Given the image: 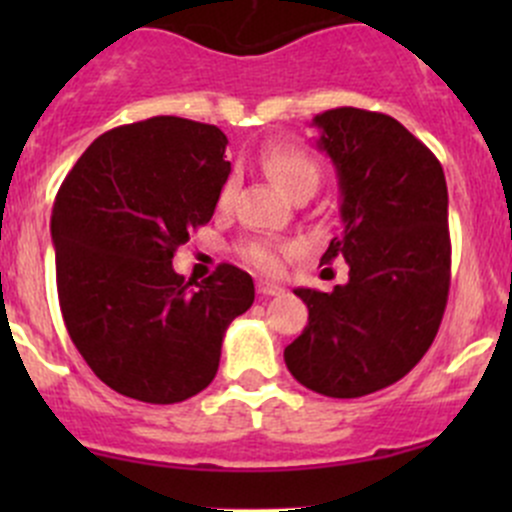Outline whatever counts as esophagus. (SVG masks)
Masks as SVG:
<instances>
[{"instance_id":"esophagus-1","label":"esophagus","mask_w":512,"mask_h":512,"mask_svg":"<svg viewBox=\"0 0 512 512\" xmlns=\"http://www.w3.org/2000/svg\"><path fill=\"white\" fill-rule=\"evenodd\" d=\"M257 292L265 294V297H280V294H285V287L275 285V282L257 280Z\"/></svg>"}]
</instances>
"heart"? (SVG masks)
<instances>
[{
	"label": "heart",
	"instance_id": "obj_1",
	"mask_svg": "<svg viewBox=\"0 0 512 512\" xmlns=\"http://www.w3.org/2000/svg\"><path fill=\"white\" fill-rule=\"evenodd\" d=\"M262 165H265L267 173L272 175L277 185L282 190H287L289 195L299 188H314L317 190L319 178H322V168H319L317 158L307 151V148L297 146V143L289 141H275L267 143L262 148ZM235 195V178H227L220 188V205H227ZM292 247L285 242L267 240V237H257V240H247L240 247V255L245 257L250 265H255L262 272H277L285 262Z\"/></svg>",
	"mask_w": 512,
	"mask_h": 512
}]
</instances>
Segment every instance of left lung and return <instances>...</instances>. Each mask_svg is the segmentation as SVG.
<instances>
[{
  "instance_id": "1",
  "label": "left lung",
  "mask_w": 512,
  "mask_h": 512,
  "mask_svg": "<svg viewBox=\"0 0 512 512\" xmlns=\"http://www.w3.org/2000/svg\"><path fill=\"white\" fill-rule=\"evenodd\" d=\"M312 123L342 190L344 230L322 265L347 260L349 282L332 292L294 289L309 322L285 364L317 394L356 399L404 379L441 327L451 285L446 175L386 113L344 106Z\"/></svg>"
}]
</instances>
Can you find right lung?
I'll use <instances>...</instances> for the list:
<instances>
[{
    "instance_id": "obj_1",
    "label": "right lung",
    "mask_w": 512,
    "mask_h": 512,
    "mask_svg": "<svg viewBox=\"0 0 512 512\" xmlns=\"http://www.w3.org/2000/svg\"><path fill=\"white\" fill-rule=\"evenodd\" d=\"M218 126L153 116L98 136L56 193L51 240L71 342L128 399L178 404L218 374L225 329L252 307L247 272L185 282L173 255L208 225L230 175Z\"/></svg>"
}]
</instances>
